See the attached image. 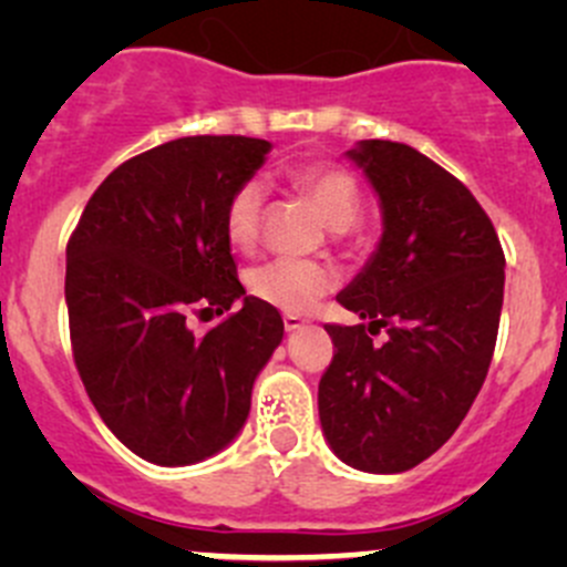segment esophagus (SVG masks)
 I'll return each instance as SVG.
<instances>
[{"instance_id": "1", "label": "esophagus", "mask_w": 567, "mask_h": 567, "mask_svg": "<svg viewBox=\"0 0 567 567\" xmlns=\"http://www.w3.org/2000/svg\"><path fill=\"white\" fill-rule=\"evenodd\" d=\"M282 323H285V331H296V329H305L307 320L301 316H290V312H285Z\"/></svg>"}]
</instances>
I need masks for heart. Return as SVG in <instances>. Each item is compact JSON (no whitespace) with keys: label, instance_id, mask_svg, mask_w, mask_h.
<instances>
[{"label":"heart","instance_id":"obj_1","mask_svg":"<svg viewBox=\"0 0 567 567\" xmlns=\"http://www.w3.org/2000/svg\"><path fill=\"white\" fill-rule=\"evenodd\" d=\"M285 177L293 188L318 205L326 225L337 233H351L362 216V188L357 177L340 164L301 162L290 164ZM262 183L249 177L238 183L225 205V236L236 249L255 247L262 219ZM337 288V271L326 262L301 260V257H277L255 266L247 274V290L251 299L268 307L301 316Z\"/></svg>","mask_w":567,"mask_h":567}]
</instances>
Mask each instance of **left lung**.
<instances>
[{
    "instance_id": "8db88e82",
    "label": "left lung",
    "mask_w": 567,
    "mask_h": 567,
    "mask_svg": "<svg viewBox=\"0 0 567 567\" xmlns=\"http://www.w3.org/2000/svg\"><path fill=\"white\" fill-rule=\"evenodd\" d=\"M348 156L384 208L373 260L337 296L368 323H326L334 357L318 384L326 442L348 466L398 474L431 458L472 409L499 331L505 251L455 175L400 142ZM384 328L388 340L372 346Z\"/></svg>"
}]
</instances>
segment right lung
<instances>
[{
    "label": "right lung",
    "instance_id": "obj_1",
    "mask_svg": "<svg viewBox=\"0 0 567 567\" xmlns=\"http://www.w3.org/2000/svg\"><path fill=\"white\" fill-rule=\"evenodd\" d=\"M271 151L251 136H183L120 164L68 238L65 301L82 384L140 458L186 466L236 439L282 318L238 282L225 205ZM245 307L197 336L185 318Z\"/></svg>",
    "mask_w": 567,
    "mask_h": 567
}]
</instances>
